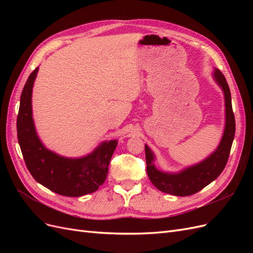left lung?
<instances>
[{
  "label": "left lung",
  "instance_id": "obj_1",
  "mask_svg": "<svg viewBox=\"0 0 253 253\" xmlns=\"http://www.w3.org/2000/svg\"><path fill=\"white\" fill-rule=\"evenodd\" d=\"M213 77L221 87L225 95L226 125L223 137L217 149L200 164L180 171L179 173H167L158 170L154 165V154L145 144L147 173L150 180L162 192L176 196H189L208 186L216 179L225 169L232 147L235 134V119L232 111L231 93L225 76L215 70Z\"/></svg>",
  "mask_w": 253,
  "mask_h": 253
}]
</instances>
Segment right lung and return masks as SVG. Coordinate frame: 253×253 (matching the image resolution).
I'll return each mask as SVG.
<instances>
[{
  "mask_svg": "<svg viewBox=\"0 0 253 253\" xmlns=\"http://www.w3.org/2000/svg\"><path fill=\"white\" fill-rule=\"evenodd\" d=\"M38 71L39 67L29 75L22 90L17 118L18 140L27 169L38 182L60 195L78 197L93 193L106 179L117 140L104 141L80 158L60 156L45 148L37 135L32 110Z\"/></svg>",
  "mask_w": 253,
  "mask_h": 253,
  "instance_id": "1",
  "label": "right lung"
}]
</instances>
